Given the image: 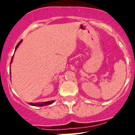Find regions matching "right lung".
Masks as SVG:
<instances>
[{"label": "right lung", "mask_w": 135, "mask_h": 135, "mask_svg": "<svg viewBox=\"0 0 135 135\" xmlns=\"http://www.w3.org/2000/svg\"><path fill=\"white\" fill-rule=\"evenodd\" d=\"M22 41H23V40H20V42H19L18 44H17V46H16V50H17V47H18V46H20V44L21 43V42H22ZM16 50H15V51H16ZM13 57H12V60H11V62H10V64L12 63V61H13ZM10 74H11V72L10 73ZM54 102H55V100H51V101H47V102H44V103H28V104H30V105H32V106H35V107H43V106H46V105H49V104H52V103H54Z\"/></svg>", "instance_id": "obj_1"}]
</instances>
